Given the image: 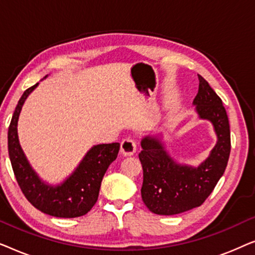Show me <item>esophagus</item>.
Segmentation results:
<instances>
[{
	"label": "esophagus",
	"mask_w": 255,
	"mask_h": 255,
	"mask_svg": "<svg viewBox=\"0 0 255 255\" xmlns=\"http://www.w3.org/2000/svg\"><path fill=\"white\" fill-rule=\"evenodd\" d=\"M135 151H137V144L133 139L125 138L121 142V152L123 155H133Z\"/></svg>",
	"instance_id": "34e87169"
}]
</instances>
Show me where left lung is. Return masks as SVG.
<instances>
[{"label": "left lung", "mask_w": 255, "mask_h": 255, "mask_svg": "<svg viewBox=\"0 0 255 255\" xmlns=\"http://www.w3.org/2000/svg\"><path fill=\"white\" fill-rule=\"evenodd\" d=\"M200 86L194 100L201 118L214 124L218 141L209 158L197 167L176 163L155 137L141 140L139 160L142 166L141 198L156 215H177L200 207L215 189L228 166L231 135L223 102L207 80L198 75Z\"/></svg>", "instance_id": "8db88e82"}]
</instances>
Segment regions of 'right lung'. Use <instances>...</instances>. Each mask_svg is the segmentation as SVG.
I'll list each match as a JSON object with an SVG mask.
<instances>
[{"label":"right lung","instance_id":"obj_1","mask_svg":"<svg viewBox=\"0 0 255 255\" xmlns=\"http://www.w3.org/2000/svg\"><path fill=\"white\" fill-rule=\"evenodd\" d=\"M37 86L38 83L23 93L9 125L8 151L13 174L24 196L38 210L54 217H80L95 205L104 174L118 155L120 142L94 146L75 172L60 186L52 187L41 182L27 162L17 134L20 110L26 97Z\"/></svg>","mask_w":255,"mask_h":255}]
</instances>
